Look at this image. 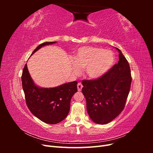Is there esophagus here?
Returning a JSON list of instances; mask_svg holds the SVG:
<instances>
[{
  "label": "esophagus",
  "instance_id": "1",
  "mask_svg": "<svg viewBox=\"0 0 153 153\" xmlns=\"http://www.w3.org/2000/svg\"><path fill=\"white\" fill-rule=\"evenodd\" d=\"M82 87H83V85H82V84H81V83H80V82L78 83V84H77L78 91H81V90H82Z\"/></svg>",
  "mask_w": 153,
  "mask_h": 153
}]
</instances>
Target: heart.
<instances>
[{"instance_id": "heart-1", "label": "heart", "mask_w": 153, "mask_h": 153, "mask_svg": "<svg viewBox=\"0 0 153 153\" xmlns=\"http://www.w3.org/2000/svg\"><path fill=\"white\" fill-rule=\"evenodd\" d=\"M75 73L80 72V68H85L87 76L96 79L103 76L112 67L114 62L112 52L93 47H82L78 48L71 59Z\"/></svg>"}]
</instances>
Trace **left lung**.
<instances>
[{
  "instance_id": "8db88e82",
  "label": "left lung",
  "mask_w": 153,
  "mask_h": 153,
  "mask_svg": "<svg viewBox=\"0 0 153 153\" xmlns=\"http://www.w3.org/2000/svg\"><path fill=\"white\" fill-rule=\"evenodd\" d=\"M116 49L119 52L117 64L101 77L82 82L87 113L99 124H107L121 114L130 90V67L121 51Z\"/></svg>"
}]
</instances>
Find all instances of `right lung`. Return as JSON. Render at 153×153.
Returning a JSON list of instances; mask_svg holds the SVG:
<instances>
[{
	"mask_svg": "<svg viewBox=\"0 0 153 153\" xmlns=\"http://www.w3.org/2000/svg\"><path fill=\"white\" fill-rule=\"evenodd\" d=\"M56 43L45 42L39 45L31 55L42 47ZM22 88L27 106L34 116L45 123L55 124L65 119L70 109L72 96L77 92L76 81L53 88H40L32 81L27 64L22 75Z\"/></svg>",
	"mask_w": 153,
	"mask_h": 153,
	"instance_id": "1",
	"label": "right lung"
}]
</instances>
